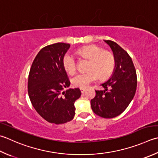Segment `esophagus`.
<instances>
[{"label": "esophagus", "mask_w": 158, "mask_h": 158, "mask_svg": "<svg viewBox=\"0 0 158 158\" xmlns=\"http://www.w3.org/2000/svg\"><path fill=\"white\" fill-rule=\"evenodd\" d=\"M80 90H81V93H84V92L85 91V88H80Z\"/></svg>", "instance_id": "esophagus-1"}]
</instances>
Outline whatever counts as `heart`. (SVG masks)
Masks as SVG:
<instances>
[{
	"mask_svg": "<svg viewBox=\"0 0 158 158\" xmlns=\"http://www.w3.org/2000/svg\"><path fill=\"white\" fill-rule=\"evenodd\" d=\"M77 52L82 59L88 60L86 66L88 71L73 77L71 81L75 87L86 88L98 77L105 79L112 73L115 67V57L112 52L104 50L98 45L91 44L79 48ZM62 65L65 70L70 75L76 72L77 61L72 55L66 53L64 55Z\"/></svg>",
	"mask_w": 158,
	"mask_h": 158,
	"instance_id": "b5f03b06",
	"label": "heart"
}]
</instances>
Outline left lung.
Wrapping results in <instances>:
<instances>
[{"label":"left lung","instance_id":"1","mask_svg":"<svg viewBox=\"0 0 158 158\" xmlns=\"http://www.w3.org/2000/svg\"><path fill=\"white\" fill-rule=\"evenodd\" d=\"M113 51L115 69L112 77L101 85L104 90H95L91 100L93 112L102 118H112L123 113L134 98L137 75L131 57L127 52L112 40H105Z\"/></svg>","mask_w":158,"mask_h":158}]
</instances>
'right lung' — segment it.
<instances>
[{
	"mask_svg": "<svg viewBox=\"0 0 158 158\" xmlns=\"http://www.w3.org/2000/svg\"><path fill=\"white\" fill-rule=\"evenodd\" d=\"M70 46L59 42L42 48L34 59L28 79L32 106L46 121L57 125L73 120L74 103L81 96L79 88L63 91L70 83L62 65Z\"/></svg>",
	"mask_w": 158,
	"mask_h": 158,
	"instance_id": "1",
	"label": "right lung"
}]
</instances>
